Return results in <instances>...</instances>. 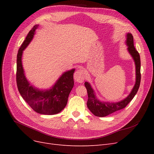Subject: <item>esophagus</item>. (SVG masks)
<instances>
[{"label": "esophagus", "mask_w": 154, "mask_h": 154, "mask_svg": "<svg viewBox=\"0 0 154 154\" xmlns=\"http://www.w3.org/2000/svg\"><path fill=\"white\" fill-rule=\"evenodd\" d=\"M74 78L77 82L82 83L85 80V74L82 69H79L74 74Z\"/></svg>", "instance_id": "1"}]
</instances>
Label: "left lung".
<instances>
[{
    "label": "left lung",
    "mask_w": 154,
    "mask_h": 154,
    "mask_svg": "<svg viewBox=\"0 0 154 154\" xmlns=\"http://www.w3.org/2000/svg\"><path fill=\"white\" fill-rule=\"evenodd\" d=\"M127 44L128 45V51L133 57L136 69V82L132 92L128 97L122 101L117 103H110V102H101L97 100L94 93V91L91 88L89 83H85V86L87 91L88 101L87 107L91 112L98 117H105L114 112L118 111L125 108L127 105L134 98L135 95L139 89L141 82V60L140 55L134 45V37L131 33H128L127 35Z\"/></svg>",
    "instance_id": "left-lung-1"
}]
</instances>
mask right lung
Segmentation results:
<instances>
[{
  "instance_id": "obj_1",
  "label": "right lung",
  "mask_w": 154,
  "mask_h": 154,
  "mask_svg": "<svg viewBox=\"0 0 154 154\" xmlns=\"http://www.w3.org/2000/svg\"><path fill=\"white\" fill-rule=\"evenodd\" d=\"M38 26V25H35L30 30L18 49L17 58V85L22 98L32 110L39 114L53 115L60 112L67 103L69 93L74 86V69L63 74L53 88L49 91H41L29 85L24 74L22 55L23 50L29 44Z\"/></svg>"
}]
</instances>
